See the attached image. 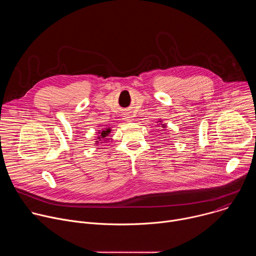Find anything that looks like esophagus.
<instances>
[{
	"mask_svg": "<svg viewBox=\"0 0 256 256\" xmlns=\"http://www.w3.org/2000/svg\"><path fill=\"white\" fill-rule=\"evenodd\" d=\"M126 120H130V116H126Z\"/></svg>",
	"mask_w": 256,
	"mask_h": 256,
	"instance_id": "34e87169",
	"label": "esophagus"
}]
</instances>
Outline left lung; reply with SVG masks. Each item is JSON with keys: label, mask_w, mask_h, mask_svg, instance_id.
Listing matches in <instances>:
<instances>
[{"label": "left lung", "mask_w": 256, "mask_h": 256, "mask_svg": "<svg viewBox=\"0 0 256 256\" xmlns=\"http://www.w3.org/2000/svg\"><path fill=\"white\" fill-rule=\"evenodd\" d=\"M163 128H164V126H163Z\"/></svg>", "instance_id": "obj_1"}]
</instances>
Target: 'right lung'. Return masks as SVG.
Listing matches in <instances>:
<instances>
[{
  "label": "right lung",
  "instance_id": "obj_1",
  "mask_svg": "<svg viewBox=\"0 0 256 256\" xmlns=\"http://www.w3.org/2000/svg\"><path fill=\"white\" fill-rule=\"evenodd\" d=\"M110 128H106V130H101V132H99L100 134H99V136L97 138L99 140H101L100 138H105L106 136H107V134H109V132H110ZM96 142H98V140H96Z\"/></svg>",
  "mask_w": 256,
  "mask_h": 256
}]
</instances>
